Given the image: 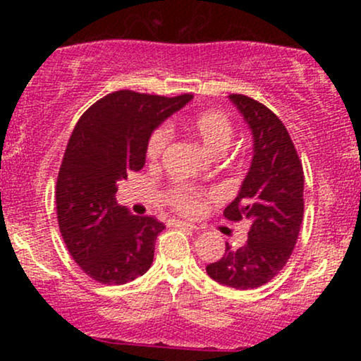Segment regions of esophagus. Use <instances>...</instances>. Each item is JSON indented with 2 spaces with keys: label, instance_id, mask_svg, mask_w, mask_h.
I'll list each match as a JSON object with an SVG mask.
<instances>
[{
  "label": "esophagus",
  "instance_id": "34e87169",
  "mask_svg": "<svg viewBox=\"0 0 361 361\" xmlns=\"http://www.w3.org/2000/svg\"><path fill=\"white\" fill-rule=\"evenodd\" d=\"M171 227H181V229H192V231H198V227L195 224H188L183 221H169L168 222Z\"/></svg>",
  "mask_w": 361,
  "mask_h": 361
}]
</instances>
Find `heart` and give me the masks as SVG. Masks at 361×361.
I'll list each match as a JSON object with an SVG mask.
<instances>
[{
    "label": "heart",
    "mask_w": 361,
    "mask_h": 361,
    "mask_svg": "<svg viewBox=\"0 0 361 361\" xmlns=\"http://www.w3.org/2000/svg\"><path fill=\"white\" fill-rule=\"evenodd\" d=\"M186 130L200 140L212 152H222L234 137L233 120L221 110H204L186 120ZM171 139L168 126H159L149 135L146 144V156L151 163H157L163 156ZM163 200L169 209L181 215H198L204 210V193L192 185L173 183L163 190Z\"/></svg>",
    "instance_id": "1"
}]
</instances>
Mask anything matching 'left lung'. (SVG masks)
Returning a JSON list of instances; mask_svg holds the SVG:
<instances>
[{"label": "left lung", "mask_w": 361, "mask_h": 361, "mask_svg": "<svg viewBox=\"0 0 361 361\" xmlns=\"http://www.w3.org/2000/svg\"><path fill=\"white\" fill-rule=\"evenodd\" d=\"M255 139V156L241 192L224 210L229 221H247V241L229 246L207 264L210 279L233 288H258L287 264L304 219V168L283 122L263 103L229 94Z\"/></svg>", "instance_id": "8db88e82"}]
</instances>
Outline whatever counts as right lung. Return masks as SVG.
<instances>
[{
    "instance_id": "right-lung-1",
    "label": "right lung",
    "mask_w": 361,
    "mask_h": 361,
    "mask_svg": "<svg viewBox=\"0 0 361 361\" xmlns=\"http://www.w3.org/2000/svg\"><path fill=\"white\" fill-rule=\"evenodd\" d=\"M190 100L120 90L78 120L57 175V222L69 255L98 283H128L151 268L164 224L117 205V181L142 169L151 132Z\"/></svg>"
}]
</instances>
